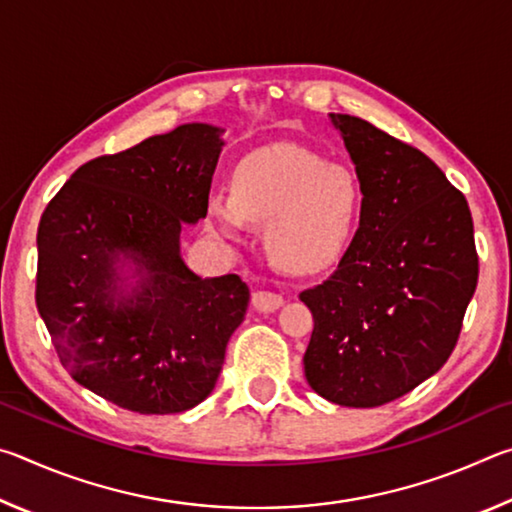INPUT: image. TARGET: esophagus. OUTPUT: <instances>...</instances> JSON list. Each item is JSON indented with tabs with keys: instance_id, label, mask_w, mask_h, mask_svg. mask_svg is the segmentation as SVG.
Wrapping results in <instances>:
<instances>
[{
	"instance_id": "esophagus-1",
	"label": "esophagus",
	"mask_w": 512,
	"mask_h": 512,
	"mask_svg": "<svg viewBox=\"0 0 512 512\" xmlns=\"http://www.w3.org/2000/svg\"><path fill=\"white\" fill-rule=\"evenodd\" d=\"M284 305V298L280 296V293L275 291H264L259 289L253 293V307L257 311H262V314H271V311L280 309Z\"/></svg>"
}]
</instances>
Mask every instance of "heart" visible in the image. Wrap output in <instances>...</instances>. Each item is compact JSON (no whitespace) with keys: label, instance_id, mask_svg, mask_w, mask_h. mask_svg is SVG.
Wrapping results in <instances>:
<instances>
[{"label":"heart","instance_id":"obj_1","mask_svg":"<svg viewBox=\"0 0 512 512\" xmlns=\"http://www.w3.org/2000/svg\"><path fill=\"white\" fill-rule=\"evenodd\" d=\"M359 214L357 178L300 146L246 155L232 173L230 194L212 192L207 201V221L216 235L237 239L246 219L264 223L268 255L298 273L339 262L357 232Z\"/></svg>","mask_w":512,"mask_h":512}]
</instances>
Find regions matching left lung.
I'll return each mask as SVG.
<instances>
[{
  "mask_svg": "<svg viewBox=\"0 0 512 512\" xmlns=\"http://www.w3.org/2000/svg\"><path fill=\"white\" fill-rule=\"evenodd\" d=\"M329 119L357 171L361 219L339 268L300 293L314 316L302 361L320 397L370 409L445 366L479 255L465 196L436 162L366 119Z\"/></svg>",
  "mask_w": 512,
  "mask_h": 512,
  "instance_id": "obj_1",
  "label": "left lung"
}]
</instances>
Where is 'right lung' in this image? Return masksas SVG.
<instances>
[{
  "instance_id": "right-lung-1",
  "label": "right lung",
  "mask_w": 512,
  "mask_h": 512,
  "mask_svg": "<svg viewBox=\"0 0 512 512\" xmlns=\"http://www.w3.org/2000/svg\"><path fill=\"white\" fill-rule=\"evenodd\" d=\"M223 128L183 124L72 173L38 225L36 305L65 370L142 415L214 391L246 316L241 277H201L180 230L205 219Z\"/></svg>"
}]
</instances>
